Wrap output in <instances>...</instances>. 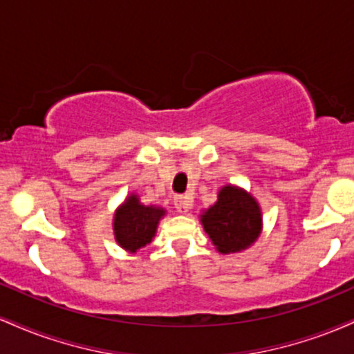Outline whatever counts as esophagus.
Listing matches in <instances>:
<instances>
[{"label": "esophagus", "instance_id": "obj_1", "mask_svg": "<svg viewBox=\"0 0 354 354\" xmlns=\"http://www.w3.org/2000/svg\"><path fill=\"white\" fill-rule=\"evenodd\" d=\"M191 206H193V201H191L188 196H183V194L174 196V208L180 211V213H188Z\"/></svg>", "mask_w": 354, "mask_h": 354}]
</instances>
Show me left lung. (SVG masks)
<instances>
[{"mask_svg": "<svg viewBox=\"0 0 354 354\" xmlns=\"http://www.w3.org/2000/svg\"><path fill=\"white\" fill-rule=\"evenodd\" d=\"M201 223L219 253H234L256 241L261 231V211L245 191L225 186Z\"/></svg>", "mask_w": 354, "mask_h": 354, "instance_id": "left-lung-1", "label": "left lung"}]
</instances>
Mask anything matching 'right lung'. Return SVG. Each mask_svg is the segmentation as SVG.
Here are the masks:
<instances>
[{
	"instance_id": "obj_1",
	"label": "right lung",
	"mask_w": 354,
	"mask_h": 354,
	"mask_svg": "<svg viewBox=\"0 0 354 354\" xmlns=\"http://www.w3.org/2000/svg\"><path fill=\"white\" fill-rule=\"evenodd\" d=\"M165 209L140 205L136 196H129L115 216V236L124 250L136 251L151 243L156 226Z\"/></svg>"
}]
</instances>
